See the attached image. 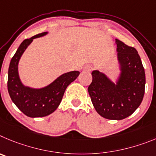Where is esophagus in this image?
<instances>
[{
    "instance_id": "obj_1",
    "label": "esophagus",
    "mask_w": 156,
    "mask_h": 156,
    "mask_svg": "<svg viewBox=\"0 0 156 156\" xmlns=\"http://www.w3.org/2000/svg\"><path fill=\"white\" fill-rule=\"evenodd\" d=\"M92 68H93V67H92V65H90V64H88V65L84 66L83 71H91L92 70Z\"/></svg>"
}]
</instances>
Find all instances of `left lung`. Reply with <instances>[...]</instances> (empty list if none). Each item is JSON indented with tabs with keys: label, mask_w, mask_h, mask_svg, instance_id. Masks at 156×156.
Segmentation results:
<instances>
[{
	"label": "left lung",
	"mask_w": 156,
	"mask_h": 156,
	"mask_svg": "<svg viewBox=\"0 0 156 156\" xmlns=\"http://www.w3.org/2000/svg\"><path fill=\"white\" fill-rule=\"evenodd\" d=\"M117 58L121 74L116 84L99 71L92 73L88 88L92 104L101 116L109 120H123L132 114L142 102L145 74L138 53L116 39Z\"/></svg>",
	"instance_id": "1"
}]
</instances>
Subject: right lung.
Here are the masks:
<instances>
[{
  "instance_id": "right-lung-1",
  "label": "right lung",
  "mask_w": 156,
  "mask_h": 156,
  "mask_svg": "<svg viewBox=\"0 0 156 156\" xmlns=\"http://www.w3.org/2000/svg\"><path fill=\"white\" fill-rule=\"evenodd\" d=\"M40 33L24 40L11 60L8 68V90L12 102L29 117H43L50 115L58 107L66 88L79 75V71L65 73L45 88L35 89L22 85L18 72L21 56L33 39L47 34Z\"/></svg>"
}]
</instances>
